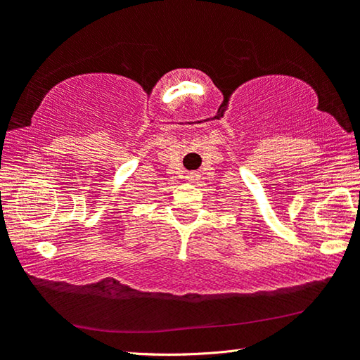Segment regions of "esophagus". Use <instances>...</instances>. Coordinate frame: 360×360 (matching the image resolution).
Segmentation results:
<instances>
[{
    "label": "esophagus",
    "instance_id": "34e87169",
    "mask_svg": "<svg viewBox=\"0 0 360 360\" xmlns=\"http://www.w3.org/2000/svg\"><path fill=\"white\" fill-rule=\"evenodd\" d=\"M198 179H200V174H198V173L192 172V173L187 174V181H188V182H197Z\"/></svg>",
    "mask_w": 360,
    "mask_h": 360
}]
</instances>
